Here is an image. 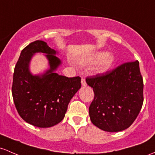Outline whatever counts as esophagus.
I'll return each mask as SVG.
<instances>
[{"label": "esophagus", "mask_w": 155, "mask_h": 155, "mask_svg": "<svg viewBox=\"0 0 155 155\" xmlns=\"http://www.w3.org/2000/svg\"><path fill=\"white\" fill-rule=\"evenodd\" d=\"M81 85L82 86H86L87 85V83H86V81H85V79H81Z\"/></svg>", "instance_id": "34e87169"}]
</instances>
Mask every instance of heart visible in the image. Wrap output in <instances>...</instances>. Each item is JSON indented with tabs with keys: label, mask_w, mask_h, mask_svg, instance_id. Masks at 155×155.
<instances>
[{
	"label": "heart",
	"mask_w": 155,
	"mask_h": 155,
	"mask_svg": "<svg viewBox=\"0 0 155 155\" xmlns=\"http://www.w3.org/2000/svg\"><path fill=\"white\" fill-rule=\"evenodd\" d=\"M98 62L97 65V71L98 72H105L113 65L114 57L111 54L106 52H98L90 57L84 61V64H92Z\"/></svg>",
	"instance_id": "heart-1"
}]
</instances>
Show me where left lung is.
<instances>
[{
  "mask_svg": "<svg viewBox=\"0 0 155 155\" xmlns=\"http://www.w3.org/2000/svg\"><path fill=\"white\" fill-rule=\"evenodd\" d=\"M94 91L89 107L92 123L106 132H120L132 124L143 102V81L138 61L127 62L110 71L88 76Z\"/></svg>",
  "mask_w": 155,
  "mask_h": 155,
  "instance_id": "8db88e82",
  "label": "left lung"
}]
</instances>
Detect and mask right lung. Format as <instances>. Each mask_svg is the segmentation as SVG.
Listing matches in <instances>:
<instances>
[{"mask_svg": "<svg viewBox=\"0 0 155 155\" xmlns=\"http://www.w3.org/2000/svg\"><path fill=\"white\" fill-rule=\"evenodd\" d=\"M37 52L47 54L50 68L41 76H33L29 63ZM56 53L42 40L31 42L22 50L13 75L12 93L18 113L27 123L41 128L62 121L70 101L81 87L79 76L68 78L55 73L61 64Z\"/></svg>", "mask_w": 155, "mask_h": 155, "instance_id": "add662e5", "label": "right lung"}]
</instances>
